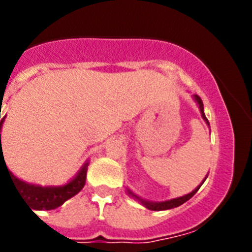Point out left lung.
<instances>
[{"instance_id":"8db88e82","label":"left lung","mask_w":252,"mask_h":252,"mask_svg":"<svg viewBox=\"0 0 252 252\" xmlns=\"http://www.w3.org/2000/svg\"><path fill=\"white\" fill-rule=\"evenodd\" d=\"M193 98V100H195L196 103H197V106H199V110L200 112H201V118L204 119V122L207 123L208 126H209V122H208V119L205 118V114H204V104H203V100H201V98H200L199 95H193L192 96ZM209 174V172H208ZM208 178V175L205 176V179ZM205 179L201 182V184L205 182ZM201 184H200L199 187H196L195 189L192 192H189V193H187V195L184 196H180V197H175V199H170V200H166V201H149V200H145V199H141L140 196H137L136 193H133V192L130 191L129 188H126V193L130 196V197H133L134 200H137L138 203H141L142 205L145 208H148V209H150V211H166V209H172V208H176L179 207V205H182V204H184L186 201H188V200L191 199L192 196L195 195L196 192L199 191V188L201 187Z\"/></svg>"}]
</instances>
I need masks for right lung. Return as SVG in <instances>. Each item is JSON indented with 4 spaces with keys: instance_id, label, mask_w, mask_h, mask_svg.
Here are the masks:
<instances>
[{
    "instance_id": "add662e5",
    "label": "right lung",
    "mask_w": 252,
    "mask_h": 252,
    "mask_svg": "<svg viewBox=\"0 0 252 252\" xmlns=\"http://www.w3.org/2000/svg\"><path fill=\"white\" fill-rule=\"evenodd\" d=\"M1 108V107H0ZM1 114V112H0ZM5 116H2L0 122V142H1V129L2 124L5 122ZM3 163V167L9 174L10 179L15 184V187L22 195V197H25L27 203L32 207V209H44V211H51V209H56L57 207H60L63 204L69 200L73 196H76L78 192L84 188L85 183H86V174H87V166H89V161L84 163V166L80 168V171L77 172L76 176L70 179L64 186H39V184H32L23 182L22 179L17 178L13 172L10 171L9 168L6 167L5 158H3V152H2V144L0 145V172L1 166Z\"/></svg>"
}]
</instances>
